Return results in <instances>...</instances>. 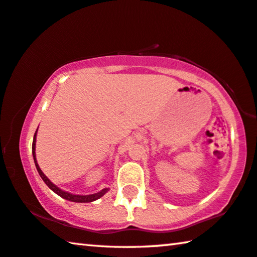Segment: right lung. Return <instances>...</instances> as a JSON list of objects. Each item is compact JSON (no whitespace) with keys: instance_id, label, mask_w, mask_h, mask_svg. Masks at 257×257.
Returning a JSON list of instances; mask_svg holds the SVG:
<instances>
[{"instance_id":"obj_1","label":"right lung","mask_w":257,"mask_h":257,"mask_svg":"<svg viewBox=\"0 0 257 257\" xmlns=\"http://www.w3.org/2000/svg\"><path fill=\"white\" fill-rule=\"evenodd\" d=\"M36 133H38V130H36L35 134H34V138H33V144H32V153H33V159H34V162H35V167L36 169H38V172L40 174L41 178H42L43 182L46 183V184L48 185L49 189H51L52 191L56 194H58L59 197H62L63 199H66V200L68 201H73V202H92L97 200V199H99L103 197V195L107 192L108 189L106 187V189H103L100 190L99 192L97 193H93V194H88V195H80V194H73V193H70V192H66V191H63L62 189H59L58 186L55 185L54 183H52L49 178L46 176V175L43 174L42 170H41V168L38 165V161H36V154H35V143H36Z\"/></svg>"}]
</instances>
